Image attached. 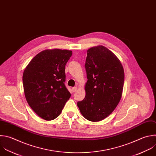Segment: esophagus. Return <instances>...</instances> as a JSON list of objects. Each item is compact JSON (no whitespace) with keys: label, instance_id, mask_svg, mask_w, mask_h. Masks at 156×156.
Instances as JSON below:
<instances>
[{"label":"esophagus","instance_id":"34e87169","mask_svg":"<svg viewBox=\"0 0 156 156\" xmlns=\"http://www.w3.org/2000/svg\"><path fill=\"white\" fill-rule=\"evenodd\" d=\"M77 89H78V87H72V91H73V92H76V91L77 90Z\"/></svg>","mask_w":156,"mask_h":156}]
</instances>
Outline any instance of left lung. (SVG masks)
<instances>
[{
	"label": "left lung",
	"mask_w": 156,
	"mask_h": 156,
	"mask_svg": "<svg viewBox=\"0 0 156 156\" xmlns=\"http://www.w3.org/2000/svg\"><path fill=\"white\" fill-rule=\"evenodd\" d=\"M85 67L86 95L77 105L84 118L98 122L108 117L120 101L124 71L118 57L102 45L87 51Z\"/></svg>",
	"instance_id": "8db88e82"
}]
</instances>
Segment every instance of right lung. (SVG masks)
<instances>
[{"label": "right lung", "mask_w": 156, "mask_h": 156, "mask_svg": "<svg viewBox=\"0 0 156 156\" xmlns=\"http://www.w3.org/2000/svg\"><path fill=\"white\" fill-rule=\"evenodd\" d=\"M72 55L67 49H45L25 68L23 82L26 99L33 111L46 121L61 114L71 94L66 88L65 67Z\"/></svg>", "instance_id": "1"}]
</instances>
